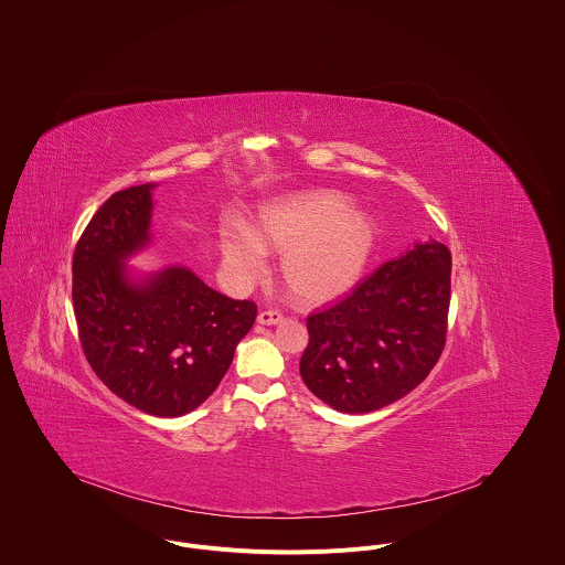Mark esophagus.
<instances>
[{
    "mask_svg": "<svg viewBox=\"0 0 565 565\" xmlns=\"http://www.w3.org/2000/svg\"><path fill=\"white\" fill-rule=\"evenodd\" d=\"M256 320L263 326H276V323L282 322V313L280 311H260Z\"/></svg>",
    "mask_w": 565,
    "mask_h": 565,
    "instance_id": "obj_1",
    "label": "esophagus"
}]
</instances>
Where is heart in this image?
<instances>
[{"instance_id": "1", "label": "heart", "mask_w": 565, "mask_h": 565, "mask_svg": "<svg viewBox=\"0 0 565 565\" xmlns=\"http://www.w3.org/2000/svg\"><path fill=\"white\" fill-rule=\"evenodd\" d=\"M376 243L372 217L334 191L291 195L263 206L254 228H231L222 249L228 269L258 280L267 269L265 247L280 252V274L291 296L307 305L332 300L363 274Z\"/></svg>"}]
</instances>
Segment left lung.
I'll return each instance as SVG.
<instances>
[{
    "label": "left lung",
    "mask_w": 565,
    "mask_h": 565,
    "mask_svg": "<svg viewBox=\"0 0 565 565\" xmlns=\"http://www.w3.org/2000/svg\"><path fill=\"white\" fill-rule=\"evenodd\" d=\"M450 269L444 243H417L311 313L300 359L307 387L341 413H370L413 392L446 345Z\"/></svg>",
    "instance_id": "obj_1"
}]
</instances>
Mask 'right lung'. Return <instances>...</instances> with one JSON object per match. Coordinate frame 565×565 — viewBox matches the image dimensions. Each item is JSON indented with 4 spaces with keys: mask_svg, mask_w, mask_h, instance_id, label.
Wrapping results in <instances>:
<instances>
[{
    "mask_svg": "<svg viewBox=\"0 0 565 565\" xmlns=\"http://www.w3.org/2000/svg\"><path fill=\"white\" fill-rule=\"evenodd\" d=\"M154 186L117 191L97 209L74 249L72 298L97 379L143 413L178 417L217 390L256 305L178 265L130 280L124 260L150 243Z\"/></svg>",
    "mask_w": 565,
    "mask_h": 565,
    "instance_id": "1",
    "label": "right lung"
}]
</instances>
